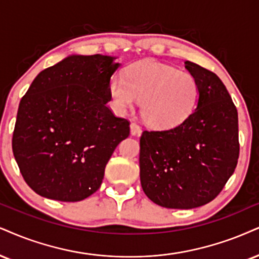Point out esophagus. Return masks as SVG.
<instances>
[{
    "label": "esophagus",
    "instance_id": "esophagus-1",
    "mask_svg": "<svg viewBox=\"0 0 259 259\" xmlns=\"http://www.w3.org/2000/svg\"><path fill=\"white\" fill-rule=\"evenodd\" d=\"M140 132H142V130H140V126L138 123L136 122L131 123V135L136 136V135H139Z\"/></svg>",
    "mask_w": 259,
    "mask_h": 259
}]
</instances>
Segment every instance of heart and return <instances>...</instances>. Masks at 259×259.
<instances>
[{
  "mask_svg": "<svg viewBox=\"0 0 259 259\" xmlns=\"http://www.w3.org/2000/svg\"><path fill=\"white\" fill-rule=\"evenodd\" d=\"M109 95L119 113L142 100L140 113L145 122L167 130L183 123L196 109L199 84L188 72L156 61H139L126 69L124 76L111 78Z\"/></svg>",
  "mask_w": 259,
  "mask_h": 259,
  "instance_id": "1",
  "label": "heart"
}]
</instances>
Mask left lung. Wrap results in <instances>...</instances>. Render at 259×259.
<instances>
[{"label":"left lung","mask_w":259,"mask_h":259,"mask_svg":"<svg viewBox=\"0 0 259 259\" xmlns=\"http://www.w3.org/2000/svg\"><path fill=\"white\" fill-rule=\"evenodd\" d=\"M199 84L193 113L173 128L140 137V184L152 202L169 209H193L219 196L239 158L238 111L221 79L186 61Z\"/></svg>","instance_id":"obj_1"}]
</instances>
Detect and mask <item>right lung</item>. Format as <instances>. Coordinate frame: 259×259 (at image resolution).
<instances>
[{
	"mask_svg": "<svg viewBox=\"0 0 259 259\" xmlns=\"http://www.w3.org/2000/svg\"><path fill=\"white\" fill-rule=\"evenodd\" d=\"M100 54L73 55L41 71L19 103L12 148L34 192L79 202L98 190L130 121L115 116L109 81L119 63Z\"/></svg>",
	"mask_w": 259,
	"mask_h": 259,
	"instance_id": "add662e5",
	"label": "right lung"
}]
</instances>
